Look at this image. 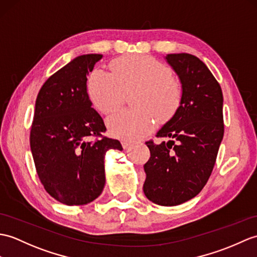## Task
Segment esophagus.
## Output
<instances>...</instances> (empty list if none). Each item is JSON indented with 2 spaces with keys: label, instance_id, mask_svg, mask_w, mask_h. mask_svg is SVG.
I'll return each instance as SVG.
<instances>
[{
  "label": "esophagus",
  "instance_id": "1",
  "mask_svg": "<svg viewBox=\"0 0 257 257\" xmlns=\"http://www.w3.org/2000/svg\"><path fill=\"white\" fill-rule=\"evenodd\" d=\"M121 146H122L124 150H126V149H128L131 146V143L128 142V141H121Z\"/></svg>",
  "mask_w": 257,
  "mask_h": 257
}]
</instances>
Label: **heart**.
<instances>
[{
    "label": "heart",
    "mask_w": 257,
    "mask_h": 257,
    "mask_svg": "<svg viewBox=\"0 0 257 257\" xmlns=\"http://www.w3.org/2000/svg\"><path fill=\"white\" fill-rule=\"evenodd\" d=\"M110 67L112 73L95 69L87 80L88 97L99 112L116 110L126 94L138 91L133 98L136 109L119 110L107 118L111 136L124 141L141 139L152 131L153 116L161 122L174 116L183 87L168 65L150 56L129 55L115 59Z\"/></svg>",
    "instance_id": "heart-1"
}]
</instances>
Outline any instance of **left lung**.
<instances>
[{
  "label": "left lung",
  "instance_id": "left-lung-1",
  "mask_svg": "<svg viewBox=\"0 0 257 257\" xmlns=\"http://www.w3.org/2000/svg\"><path fill=\"white\" fill-rule=\"evenodd\" d=\"M180 77L182 103L157 134L169 141L146 142L151 157L145 164L143 192L160 206L194 198L209 180L223 138L221 87L200 59L189 53L165 57Z\"/></svg>",
  "mask_w": 257,
  "mask_h": 257
}]
</instances>
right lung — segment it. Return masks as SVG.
Wrapping results in <instances>:
<instances>
[{
	"label": "right lung",
	"instance_id": "1",
	"mask_svg": "<svg viewBox=\"0 0 257 257\" xmlns=\"http://www.w3.org/2000/svg\"><path fill=\"white\" fill-rule=\"evenodd\" d=\"M101 57H76L44 83L36 99L29 137L36 171L46 192L68 206L97 198L105 186V153L122 150L101 135L103 118L88 98L87 75Z\"/></svg>",
	"mask_w": 257,
	"mask_h": 257
}]
</instances>
